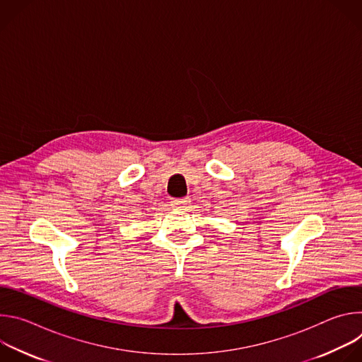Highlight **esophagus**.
Instances as JSON below:
<instances>
[{"instance_id": "34e87169", "label": "esophagus", "mask_w": 362, "mask_h": 362, "mask_svg": "<svg viewBox=\"0 0 362 362\" xmlns=\"http://www.w3.org/2000/svg\"><path fill=\"white\" fill-rule=\"evenodd\" d=\"M170 203L176 209H186L187 204L190 203V197H176V199H172Z\"/></svg>"}]
</instances>
